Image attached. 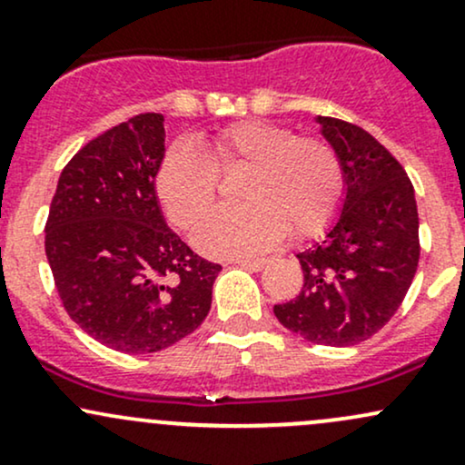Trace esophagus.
<instances>
[{
  "label": "esophagus",
  "instance_id": "obj_1",
  "mask_svg": "<svg viewBox=\"0 0 465 465\" xmlns=\"http://www.w3.org/2000/svg\"><path fill=\"white\" fill-rule=\"evenodd\" d=\"M236 264L242 266V269H249V271H260L266 264V260L264 258H238Z\"/></svg>",
  "mask_w": 465,
  "mask_h": 465
}]
</instances>
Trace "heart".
<instances>
[{
    "instance_id": "obj_1",
    "label": "heart",
    "mask_w": 465,
    "mask_h": 465,
    "mask_svg": "<svg viewBox=\"0 0 465 465\" xmlns=\"http://www.w3.org/2000/svg\"><path fill=\"white\" fill-rule=\"evenodd\" d=\"M205 154L174 143L154 179L165 214L190 229L214 205L221 177L244 173L236 196L244 205L218 210L196 227V247L210 255H251L273 247L291 229L312 238L332 223L343 196L334 148L266 120L233 122L207 137Z\"/></svg>"
}]
</instances>
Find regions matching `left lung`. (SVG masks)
<instances>
[{"label":"left lung","instance_id":"1","mask_svg":"<svg viewBox=\"0 0 465 465\" xmlns=\"http://www.w3.org/2000/svg\"><path fill=\"white\" fill-rule=\"evenodd\" d=\"M317 120L343 168V212L328 238L297 253L303 286L273 312L306 341L345 348L376 334L407 295L420 260L418 205L402 163L371 133Z\"/></svg>","mask_w":465,"mask_h":465}]
</instances>
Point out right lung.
Returning <instances> with one entry per match:
<instances>
[{
    "mask_svg": "<svg viewBox=\"0 0 465 465\" xmlns=\"http://www.w3.org/2000/svg\"><path fill=\"white\" fill-rule=\"evenodd\" d=\"M163 115L140 114L84 143L58 179L45 255L69 317L95 341L148 354L194 332L221 264L165 225L154 194Z\"/></svg>",
    "mask_w": 465,
    "mask_h": 465,
    "instance_id": "1",
    "label": "right lung"
}]
</instances>
